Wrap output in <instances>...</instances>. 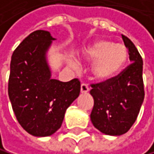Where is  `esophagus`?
I'll use <instances>...</instances> for the list:
<instances>
[{
	"mask_svg": "<svg viewBox=\"0 0 154 154\" xmlns=\"http://www.w3.org/2000/svg\"><path fill=\"white\" fill-rule=\"evenodd\" d=\"M89 91H90V88H89L86 84L82 83V84L80 85V93H81V94H86V93H88Z\"/></svg>",
	"mask_w": 154,
	"mask_h": 154,
	"instance_id": "obj_1",
	"label": "esophagus"
}]
</instances>
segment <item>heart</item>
Here are the masks:
<instances>
[{
  "mask_svg": "<svg viewBox=\"0 0 154 154\" xmlns=\"http://www.w3.org/2000/svg\"><path fill=\"white\" fill-rule=\"evenodd\" d=\"M128 57V50L125 45L105 38L94 41L81 53L83 61L94 62L92 74L98 82H109L117 78L122 72ZM71 65L75 67L76 63L72 61Z\"/></svg>",
  "mask_w": 154,
  "mask_h": 154,
  "instance_id": "obj_1",
  "label": "heart"
}]
</instances>
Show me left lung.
Returning a JSON list of instances; mask_svg holds the SVG:
<instances>
[{
  "mask_svg": "<svg viewBox=\"0 0 154 154\" xmlns=\"http://www.w3.org/2000/svg\"><path fill=\"white\" fill-rule=\"evenodd\" d=\"M129 50L131 65L109 82L93 84L94 97L91 121L94 128L107 135L126 134L135 122L144 101L143 60L135 45L122 35Z\"/></svg>",
  "mask_w": 154,
  "mask_h": 154,
  "instance_id": "left-lung-1",
  "label": "left lung"
}]
</instances>
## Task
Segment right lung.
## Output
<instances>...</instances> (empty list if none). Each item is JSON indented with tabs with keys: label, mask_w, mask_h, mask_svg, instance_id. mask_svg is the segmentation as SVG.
Masks as SVG:
<instances>
[{
	"label": "right lung",
	"mask_w": 154,
	"mask_h": 154,
	"mask_svg": "<svg viewBox=\"0 0 154 154\" xmlns=\"http://www.w3.org/2000/svg\"><path fill=\"white\" fill-rule=\"evenodd\" d=\"M54 38L37 30L14 51L10 63L8 96L19 123L38 137L50 136L60 128L68 107L78 98L80 82L52 79L47 53Z\"/></svg>",
	"instance_id": "add662e5"
}]
</instances>
